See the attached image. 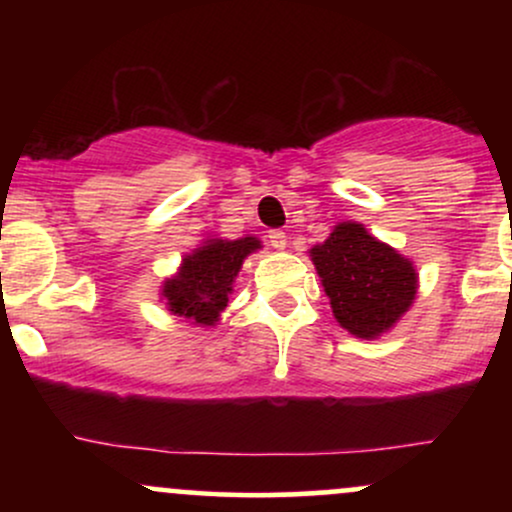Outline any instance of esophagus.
Instances as JSON below:
<instances>
[{
    "mask_svg": "<svg viewBox=\"0 0 512 512\" xmlns=\"http://www.w3.org/2000/svg\"><path fill=\"white\" fill-rule=\"evenodd\" d=\"M269 243H272L274 250H286V245H289V238H286L284 231H279V228H274V231H269Z\"/></svg>",
    "mask_w": 512,
    "mask_h": 512,
    "instance_id": "1",
    "label": "esophagus"
}]
</instances>
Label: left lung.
I'll return each mask as SVG.
<instances>
[{"instance_id": "obj_1", "label": "left lung", "mask_w": 512, "mask_h": 512, "mask_svg": "<svg viewBox=\"0 0 512 512\" xmlns=\"http://www.w3.org/2000/svg\"><path fill=\"white\" fill-rule=\"evenodd\" d=\"M332 313L346 332L375 339L414 303L419 274L407 257L380 243L363 223L342 221L310 250Z\"/></svg>"}]
</instances>
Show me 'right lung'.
Segmentation results:
<instances>
[{
  "label": "right lung",
  "mask_w": 512,
  "mask_h": 512,
  "mask_svg": "<svg viewBox=\"0 0 512 512\" xmlns=\"http://www.w3.org/2000/svg\"><path fill=\"white\" fill-rule=\"evenodd\" d=\"M260 248V240L252 236L204 240L202 248L192 250L182 260L180 272L163 284L161 296L166 298L170 313L199 327L216 325L221 310L228 305V293L233 291L243 260Z\"/></svg>",
  "instance_id": "add662e5"
}]
</instances>
